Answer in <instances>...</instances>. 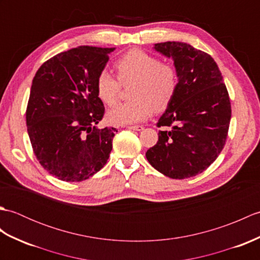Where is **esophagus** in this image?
Returning <instances> with one entry per match:
<instances>
[{
  "mask_svg": "<svg viewBox=\"0 0 260 260\" xmlns=\"http://www.w3.org/2000/svg\"><path fill=\"white\" fill-rule=\"evenodd\" d=\"M127 128L132 129V131H142L144 127L141 126V125H135V126H127Z\"/></svg>",
  "mask_w": 260,
  "mask_h": 260,
  "instance_id": "obj_1",
  "label": "esophagus"
}]
</instances>
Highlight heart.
<instances>
[{
	"instance_id": "1",
	"label": "heart",
	"mask_w": 260,
	"mask_h": 260,
	"mask_svg": "<svg viewBox=\"0 0 260 260\" xmlns=\"http://www.w3.org/2000/svg\"><path fill=\"white\" fill-rule=\"evenodd\" d=\"M115 68L121 85L129 82L133 85L129 89L131 101L118 104L107 113V119L112 124L127 125L145 120L153 110L162 112L167 108L178 90L179 75L174 66L161 62L155 56L140 49L127 51L116 61ZM119 83L107 70L97 76V96L107 106L117 102Z\"/></svg>"
}]
</instances>
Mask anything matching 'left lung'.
I'll return each mask as SVG.
<instances>
[{
    "instance_id": "1",
    "label": "left lung",
    "mask_w": 260,
    "mask_h": 260,
    "mask_svg": "<svg viewBox=\"0 0 260 260\" xmlns=\"http://www.w3.org/2000/svg\"><path fill=\"white\" fill-rule=\"evenodd\" d=\"M154 49L173 59L179 86L156 124L171 129L158 132L146 158L171 179H187L207 170L222 151L231 118L228 90L210 54L176 41Z\"/></svg>"
}]
</instances>
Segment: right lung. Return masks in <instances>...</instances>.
<instances>
[{"instance_id":"add662e5","label":"right lung","mask_w":260,"mask_h":260,"mask_svg":"<svg viewBox=\"0 0 260 260\" xmlns=\"http://www.w3.org/2000/svg\"><path fill=\"white\" fill-rule=\"evenodd\" d=\"M114 50L70 49L47 60L32 80L27 134L39 163L59 180H87L107 163L117 129L97 127L105 107L96 79Z\"/></svg>"}]
</instances>
